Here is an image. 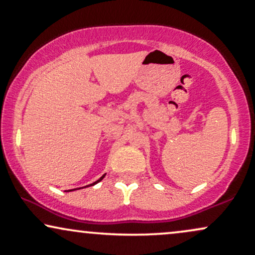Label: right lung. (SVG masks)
<instances>
[{"mask_svg":"<svg viewBox=\"0 0 255 255\" xmlns=\"http://www.w3.org/2000/svg\"><path fill=\"white\" fill-rule=\"evenodd\" d=\"M105 176V175H103V176H102L101 178H99V180H97V181H96V182H93V183H91V184H89V186H93V184H96V183H98L99 182V181H102V180H103V177ZM87 187V186H86ZM77 189H79V188H77Z\"/></svg>","mask_w":255,"mask_h":255,"instance_id":"obj_1","label":"right lung"}]
</instances>
